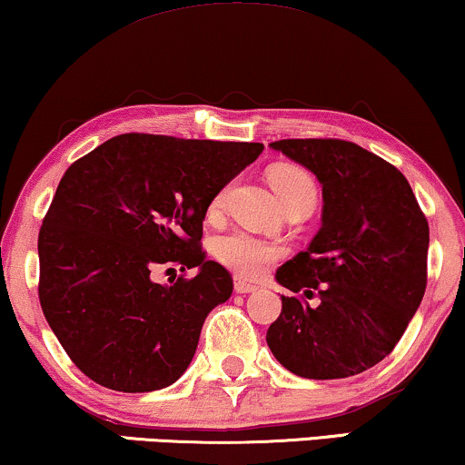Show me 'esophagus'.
<instances>
[{"label": "esophagus", "instance_id": "1", "mask_svg": "<svg viewBox=\"0 0 465 465\" xmlns=\"http://www.w3.org/2000/svg\"><path fill=\"white\" fill-rule=\"evenodd\" d=\"M259 289V286H256L254 282H248V280H243V278H234V291H237V293H254V291Z\"/></svg>", "mask_w": 465, "mask_h": 465}]
</instances>
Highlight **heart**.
Masks as SVG:
<instances>
[{
  "label": "heart",
  "mask_w": 465,
  "mask_h": 465,
  "mask_svg": "<svg viewBox=\"0 0 465 465\" xmlns=\"http://www.w3.org/2000/svg\"><path fill=\"white\" fill-rule=\"evenodd\" d=\"M269 181H272V187L276 189L280 203L284 206L302 198L312 200V203L317 200L314 179L303 168H297V165H276V168L269 172ZM223 204H226V189L217 192L215 198L211 200V211L217 213V211H222ZM282 254V245L265 242V239L245 231L223 234L215 243L217 261L245 278H259Z\"/></svg>",
  "instance_id": "1"
}]
</instances>
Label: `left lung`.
I'll list each match as a JSON object with an SVG mask.
<instances>
[{"instance_id": "obj_1", "label": "left lung", "mask_w": 465, "mask_h": 465, "mask_svg": "<svg viewBox=\"0 0 465 465\" xmlns=\"http://www.w3.org/2000/svg\"><path fill=\"white\" fill-rule=\"evenodd\" d=\"M269 146L317 176L323 215L311 245L276 272L278 284L295 295H282L267 345L286 371L306 380L358 375L392 351L420 306L427 217L408 179L353 142ZM303 296L318 303L311 307Z\"/></svg>"}]
</instances>
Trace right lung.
Listing matches in <instances>:
<instances>
[{"instance_id":"right-lung-1","label":"right lung","mask_w":465,"mask_h":465,"mask_svg":"<svg viewBox=\"0 0 465 465\" xmlns=\"http://www.w3.org/2000/svg\"><path fill=\"white\" fill-rule=\"evenodd\" d=\"M259 142L124 134L64 172L38 234V297L74 366L118 392L174 383L232 278L200 248L211 200ZM199 267L159 285L157 268Z\"/></svg>"}]
</instances>
